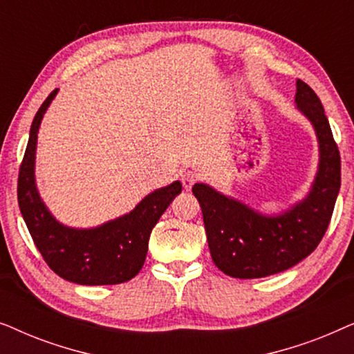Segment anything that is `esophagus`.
Returning a JSON list of instances; mask_svg holds the SVG:
<instances>
[{
	"mask_svg": "<svg viewBox=\"0 0 354 354\" xmlns=\"http://www.w3.org/2000/svg\"><path fill=\"white\" fill-rule=\"evenodd\" d=\"M198 182V174L193 171H187L182 174V185L185 190H190V188Z\"/></svg>",
	"mask_w": 354,
	"mask_h": 354,
	"instance_id": "34e87169",
	"label": "esophagus"
}]
</instances>
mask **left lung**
<instances>
[{"instance_id": "left-lung-1", "label": "left lung", "mask_w": 354, "mask_h": 354, "mask_svg": "<svg viewBox=\"0 0 354 354\" xmlns=\"http://www.w3.org/2000/svg\"><path fill=\"white\" fill-rule=\"evenodd\" d=\"M295 103L319 143L317 174L306 198L282 214L266 216L206 183L193 185L211 258L230 277L259 279L293 268L317 248L330 222L340 190V153L321 100L303 80H297Z\"/></svg>"}]
</instances>
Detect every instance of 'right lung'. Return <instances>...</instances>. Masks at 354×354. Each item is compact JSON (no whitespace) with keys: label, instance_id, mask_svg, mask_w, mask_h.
<instances>
[{"label":"right lung","instance_id":"add662e5","mask_svg":"<svg viewBox=\"0 0 354 354\" xmlns=\"http://www.w3.org/2000/svg\"><path fill=\"white\" fill-rule=\"evenodd\" d=\"M53 90L33 118L27 149L19 171L17 200L33 243L51 270L79 285H115L133 279L143 268L153 227L182 192V183L154 190L129 214L91 229H74L61 224L38 193L35 183V151L38 129L48 106L55 100Z\"/></svg>","mask_w":354,"mask_h":354}]
</instances>
